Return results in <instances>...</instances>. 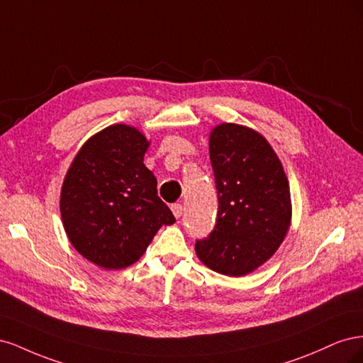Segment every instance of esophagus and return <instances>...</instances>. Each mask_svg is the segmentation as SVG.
<instances>
[{"instance_id": "1", "label": "esophagus", "mask_w": 363, "mask_h": 363, "mask_svg": "<svg viewBox=\"0 0 363 363\" xmlns=\"http://www.w3.org/2000/svg\"><path fill=\"white\" fill-rule=\"evenodd\" d=\"M171 211L175 218H180L183 215V206L179 203H174V204H171Z\"/></svg>"}]
</instances>
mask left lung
Returning a JSON list of instances; mask_svg holds the SVG:
<instances>
[{
  "label": "left lung",
  "instance_id": "left-lung-1",
  "mask_svg": "<svg viewBox=\"0 0 363 363\" xmlns=\"http://www.w3.org/2000/svg\"><path fill=\"white\" fill-rule=\"evenodd\" d=\"M208 152L218 212L212 232L196 239V256L224 276H245L276 252L288 232L289 183L267 139L251 128L218 125Z\"/></svg>",
  "mask_w": 363,
  "mask_h": 363
}]
</instances>
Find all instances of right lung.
<instances>
[{"label": "right lung", "mask_w": 363, "mask_h": 363, "mask_svg": "<svg viewBox=\"0 0 363 363\" xmlns=\"http://www.w3.org/2000/svg\"><path fill=\"white\" fill-rule=\"evenodd\" d=\"M148 145L133 127H107L86 142L63 182V227L74 248L101 268L130 267L175 221L144 164Z\"/></svg>", "instance_id": "obj_1"}]
</instances>
